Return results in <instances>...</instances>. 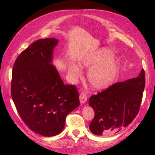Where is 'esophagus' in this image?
<instances>
[{
	"instance_id": "obj_1",
	"label": "esophagus",
	"mask_w": 155,
	"mask_h": 155,
	"mask_svg": "<svg viewBox=\"0 0 155 155\" xmlns=\"http://www.w3.org/2000/svg\"><path fill=\"white\" fill-rule=\"evenodd\" d=\"M79 100H80V103L81 104L86 102V101L87 100V95L85 92H81L80 95H79Z\"/></svg>"
}]
</instances>
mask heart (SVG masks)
Masks as SVG:
<instances>
[{"label": "heart", "instance_id": "obj_1", "mask_svg": "<svg viewBox=\"0 0 155 155\" xmlns=\"http://www.w3.org/2000/svg\"><path fill=\"white\" fill-rule=\"evenodd\" d=\"M111 55L110 51L104 49L83 63V67L90 69L87 78L94 87L105 88L110 85L115 79L118 72V64ZM70 72L76 78L81 76V70L76 64L70 67Z\"/></svg>", "mask_w": 155, "mask_h": 155}]
</instances>
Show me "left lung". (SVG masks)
Wrapping results in <instances>:
<instances>
[{
  "instance_id": "1",
  "label": "left lung",
  "mask_w": 155,
  "mask_h": 155,
  "mask_svg": "<svg viewBox=\"0 0 155 155\" xmlns=\"http://www.w3.org/2000/svg\"><path fill=\"white\" fill-rule=\"evenodd\" d=\"M145 85L142 69L138 77L117 82L89 98L94 117L89 125L96 135L119 132L129 125L138 114Z\"/></svg>"
}]
</instances>
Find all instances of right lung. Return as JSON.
Listing matches in <instances>:
<instances>
[{
	"instance_id": "add662e5",
	"label": "right lung",
	"mask_w": 155,
	"mask_h": 155,
	"mask_svg": "<svg viewBox=\"0 0 155 155\" xmlns=\"http://www.w3.org/2000/svg\"><path fill=\"white\" fill-rule=\"evenodd\" d=\"M58 39H39L22 51L13 64L11 94L18 114L35 133L53 137L64 127L79 103L78 88L64 85L51 64Z\"/></svg>"
}]
</instances>
